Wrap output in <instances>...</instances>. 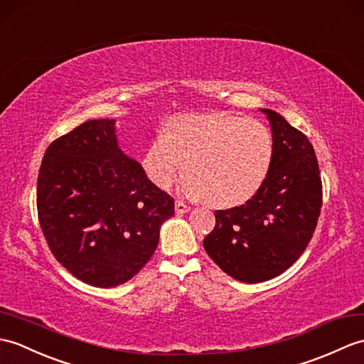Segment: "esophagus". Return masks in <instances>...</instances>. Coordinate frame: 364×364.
Returning a JSON list of instances; mask_svg holds the SVG:
<instances>
[{
  "label": "esophagus",
  "instance_id": "esophagus-1",
  "mask_svg": "<svg viewBox=\"0 0 364 364\" xmlns=\"http://www.w3.org/2000/svg\"><path fill=\"white\" fill-rule=\"evenodd\" d=\"M191 210V206L189 205H186L184 201H176L175 203V213L178 214V215H183V214H186V213H189Z\"/></svg>",
  "mask_w": 364,
  "mask_h": 364
}]
</instances>
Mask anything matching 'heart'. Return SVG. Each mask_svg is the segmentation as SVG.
<instances>
[{"label":"heart","instance_id":"1","mask_svg":"<svg viewBox=\"0 0 364 364\" xmlns=\"http://www.w3.org/2000/svg\"><path fill=\"white\" fill-rule=\"evenodd\" d=\"M273 151L272 132L259 121L230 113L181 114L151 141L142 164L158 188L167 189L186 168V192L215 206H235L264 184Z\"/></svg>","mask_w":364,"mask_h":364}]
</instances>
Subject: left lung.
<instances>
[{
	"instance_id": "obj_1",
	"label": "left lung",
	"mask_w": 364,
	"mask_h": 364,
	"mask_svg": "<svg viewBox=\"0 0 364 364\" xmlns=\"http://www.w3.org/2000/svg\"><path fill=\"white\" fill-rule=\"evenodd\" d=\"M273 133V161L264 184L245 205L215 210L205 240L209 257L240 282L284 273L307 248L323 206L318 159L306 134L262 108Z\"/></svg>"
}]
</instances>
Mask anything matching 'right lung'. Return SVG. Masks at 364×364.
Listing matches in <instances>:
<instances>
[{"label": "right lung", "instance_id": "right-lung-1", "mask_svg": "<svg viewBox=\"0 0 364 364\" xmlns=\"http://www.w3.org/2000/svg\"><path fill=\"white\" fill-rule=\"evenodd\" d=\"M114 119H92L46 149L38 222L54 257L82 282L121 285L147 264L173 198L117 147Z\"/></svg>", "mask_w": 364, "mask_h": 364}]
</instances>
